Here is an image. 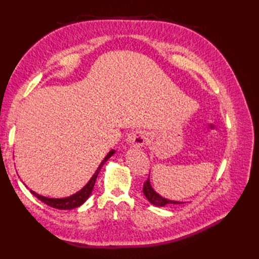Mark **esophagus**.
Instances as JSON below:
<instances>
[{
	"label": "esophagus",
	"instance_id": "esophagus-1",
	"mask_svg": "<svg viewBox=\"0 0 259 259\" xmlns=\"http://www.w3.org/2000/svg\"><path fill=\"white\" fill-rule=\"evenodd\" d=\"M147 140V134L145 131L141 130H136L130 133L126 137V144L133 146L135 148H140L145 145Z\"/></svg>",
	"mask_w": 259,
	"mask_h": 259
}]
</instances>
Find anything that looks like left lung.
<instances>
[{
    "instance_id": "left-lung-1",
    "label": "left lung",
    "mask_w": 259,
    "mask_h": 259,
    "mask_svg": "<svg viewBox=\"0 0 259 259\" xmlns=\"http://www.w3.org/2000/svg\"><path fill=\"white\" fill-rule=\"evenodd\" d=\"M142 191H144V195L149 202H151L152 205H155L157 207H164L167 205H180V203H184V201H175V200H170L167 199V198H163L160 195L153 190L150 184V179L148 178L146 183L144 184V188H142Z\"/></svg>"
}]
</instances>
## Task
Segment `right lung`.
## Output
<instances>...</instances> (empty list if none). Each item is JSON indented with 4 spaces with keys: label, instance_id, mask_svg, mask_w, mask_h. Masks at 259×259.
<instances>
[{
    "label": "right lung",
    "instance_id": "right-lung-1",
    "mask_svg": "<svg viewBox=\"0 0 259 259\" xmlns=\"http://www.w3.org/2000/svg\"><path fill=\"white\" fill-rule=\"evenodd\" d=\"M115 151L112 149L110 150L108 155L106 156V158L103 159L102 162L99 164L98 169L96 170L95 175L92 176L91 179L88 181V184L82 188L81 190H79L76 194L72 195V196H69V197H65V198H49V197H45V196H41L36 194L35 191L30 190L32 195H34L38 200H41L42 202H45L46 205L53 207V208H57V209H61V210H70V209H73L76 207H80L82 203H84L85 200L88 198L90 197V195L92 194V190H93V187H95L96 184V180L99 172H100V170L102 168V166L104 163L108 161V159L113 156V153Z\"/></svg>",
    "mask_w": 259,
    "mask_h": 259
}]
</instances>
